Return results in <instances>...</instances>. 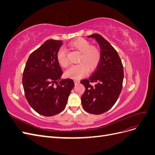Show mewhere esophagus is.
Instances as JSON below:
<instances>
[{"label":"esophagus","mask_w":155,"mask_h":155,"mask_svg":"<svg viewBox=\"0 0 155 155\" xmlns=\"http://www.w3.org/2000/svg\"><path fill=\"white\" fill-rule=\"evenodd\" d=\"M74 83H75V85H78V84L79 83V81L78 80H74Z\"/></svg>","instance_id":"1"}]
</instances>
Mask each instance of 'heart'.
<instances>
[{"instance_id":"b5f03b06","label":"heart","mask_w":155,"mask_h":155,"mask_svg":"<svg viewBox=\"0 0 155 155\" xmlns=\"http://www.w3.org/2000/svg\"><path fill=\"white\" fill-rule=\"evenodd\" d=\"M69 47L81 53L78 62L79 64L72 65L65 72V76L68 78L78 79L85 76L88 71L93 72L96 69L101 59V53L96 46L91 45L88 41L79 38L72 41ZM58 64L61 67L68 66V61L64 48L59 49L56 55Z\"/></svg>"}]
</instances>
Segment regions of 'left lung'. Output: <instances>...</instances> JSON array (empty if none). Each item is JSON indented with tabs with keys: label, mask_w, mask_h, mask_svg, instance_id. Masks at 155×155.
<instances>
[{
	"label": "left lung",
	"mask_w": 155,
	"mask_h": 155,
	"mask_svg": "<svg viewBox=\"0 0 155 155\" xmlns=\"http://www.w3.org/2000/svg\"><path fill=\"white\" fill-rule=\"evenodd\" d=\"M88 37L96 39L99 44L101 59L91 76L80 81L85 87L81 104L88 113L101 114L109 110L118 100L123 87L124 68L117 51L101 35L94 34Z\"/></svg>",
	"instance_id": "obj_1"
}]
</instances>
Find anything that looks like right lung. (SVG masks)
I'll return each instance as SVG.
<instances>
[{
  "label": "right lung",
  "mask_w": 155,
  "mask_h": 155,
  "mask_svg": "<svg viewBox=\"0 0 155 155\" xmlns=\"http://www.w3.org/2000/svg\"><path fill=\"white\" fill-rule=\"evenodd\" d=\"M62 41L49 39L30 54L22 75L26 100L32 109L45 116L59 114L66 107L74 83L61 78L62 69L56 59Z\"/></svg>",
  "instance_id": "add662e5"
}]
</instances>
